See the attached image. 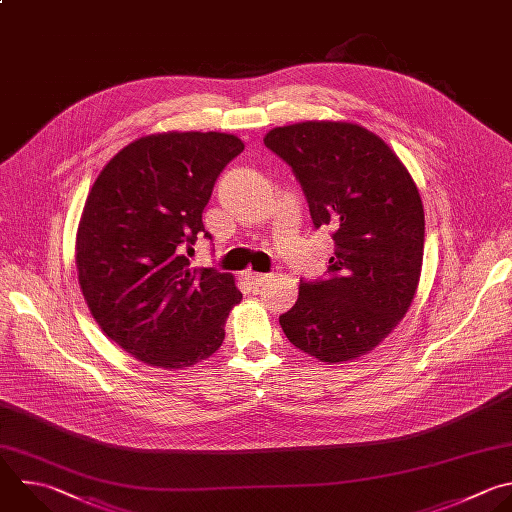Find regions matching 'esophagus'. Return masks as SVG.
<instances>
[{
	"label": "esophagus",
	"instance_id": "1",
	"mask_svg": "<svg viewBox=\"0 0 512 512\" xmlns=\"http://www.w3.org/2000/svg\"><path fill=\"white\" fill-rule=\"evenodd\" d=\"M245 279H247V283L253 287V289H259L267 279H269V275H263V273H253V271H247L245 273Z\"/></svg>",
	"mask_w": 512,
	"mask_h": 512
}]
</instances>
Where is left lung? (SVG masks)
Masks as SVG:
<instances>
[{
	"label": "left lung",
	"instance_id": "8db88e82",
	"mask_svg": "<svg viewBox=\"0 0 512 512\" xmlns=\"http://www.w3.org/2000/svg\"><path fill=\"white\" fill-rule=\"evenodd\" d=\"M265 146L299 181L313 227L335 241L327 277L299 283L279 315L289 342L327 364L366 356L414 299L424 255V207L396 152L352 122L273 128Z\"/></svg>",
	"mask_w": 512,
	"mask_h": 512
}]
</instances>
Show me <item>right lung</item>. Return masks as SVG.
<instances>
[{"label":"right lung","instance_id":"add662e5","mask_svg":"<svg viewBox=\"0 0 512 512\" xmlns=\"http://www.w3.org/2000/svg\"><path fill=\"white\" fill-rule=\"evenodd\" d=\"M245 144L225 132H162L124 146L94 181L76 235L82 295L132 358L183 370L213 356L243 295L231 273L191 269L215 181Z\"/></svg>","mask_w":512,"mask_h":512}]
</instances>
